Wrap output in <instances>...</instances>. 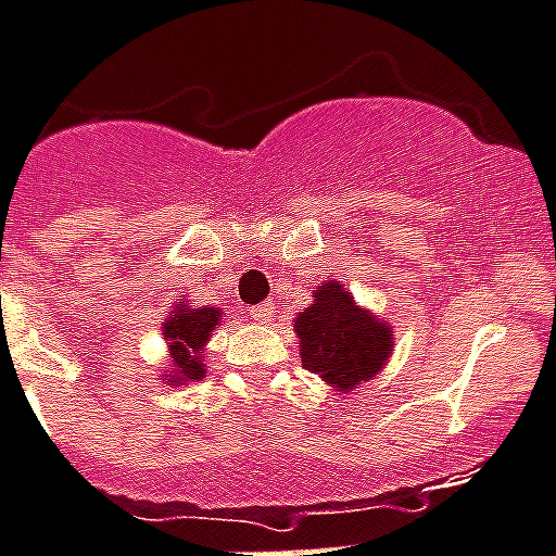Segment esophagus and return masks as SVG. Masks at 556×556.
<instances>
[{
    "label": "esophagus",
    "mask_w": 556,
    "mask_h": 556,
    "mask_svg": "<svg viewBox=\"0 0 556 556\" xmlns=\"http://www.w3.org/2000/svg\"><path fill=\"white\" fill-rule=\"evenodd\" d=\"M251 314H253V319L264 321V325H267V321H273V316H275V303H273V300H264V303L253 305Z\"/></svg>",
    "instance_id": "obj_1"
}]
</instances>
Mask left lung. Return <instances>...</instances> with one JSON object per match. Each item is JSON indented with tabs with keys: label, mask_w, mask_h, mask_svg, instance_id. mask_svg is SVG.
Here are the masks:
<instances>
[{
	"label": "left lung",
	"mask_w": 556,
	"mask_h": 556,
	"mask_svg": "<svg viewBox=\"0 0 556 556\" xmlns=\"http://www.w3.org/2000/svg\"><path fill=\"white\" fill-rule=\"evenodd\" d=\"M294 332L305 371L343 393L377 377L393 352V327L361 308L338 281L316 289L314 303L294 319Z\"/></svg>",
	"instance_id": "8db88e82"
}]
</instances>
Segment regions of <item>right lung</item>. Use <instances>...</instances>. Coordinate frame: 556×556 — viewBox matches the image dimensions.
<instances>
[{"instance_id":"right-lung-1","label":"right lung","mask_w":556,"mask_h":556,"mask_svg":"<svg viewBox=\"0 0 556 556\" xmlns=\"http://www.w3.org/2000/svg\"><path fill=\"white\" fill-rule=\"evenodd\" d=\"M220 316L224 314L213 305L210 308H190V303H182L163 321V338H166L168 354H172V371L163 374V377H168V382L185 384L204 377V343L218 327Z\"/></svg>"}]
</instances>
